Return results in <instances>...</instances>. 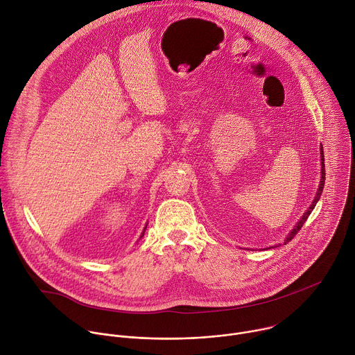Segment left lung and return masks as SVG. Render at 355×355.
<instances>
[{"mask_svg": "<svg viewBox=\"0 0 355 355\" xmlns=\"http://www.w3.org/2000/svg\"><path fill=\"white\" fill-rule=\"evenodd\" d=\"M323 187H324V156H323V149H322V146H320V182H319V187H318V191H316V195H315V198H313V202L311 203V206L308 207V210L302 214V217L298 220V223L294 225V228L288 232V235L286 237V240H284V244H287V243H290L294 237H295V234L301 230V227L304 225V223L306 221V218H308V216L312 213V210L315 209V206H316V203H318V200L320 199V195H322V191H323ZM279 245H282V244H279ZM277 245H275V247H269V248H266V250H270V248H276Z\"/></svg>", "mask_w": 355, "mask_h": 355, "instance_id": "8db88e82", "label": "left lung"}]
</instances>
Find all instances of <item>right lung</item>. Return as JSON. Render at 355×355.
Listing matches in <instances>:
<instances>
[{"label":"right lung","instance_id":"1","mask_svg":"<svg viewBox=\"0 0 355 355\" xmlns=\"http://www.w3.org/2000/svg\"><path fill=\"white\" fill-rule=\"evenodd\" d=\"M146 227H148V223H146V225H145V228H144V231H142V234H141V239L144 237V234H145V230H146ZM141 239H139V240H141Z\"/></svg>","mask_w":355,"mask_h":355}]
</instances>
